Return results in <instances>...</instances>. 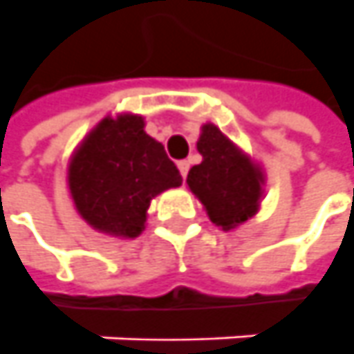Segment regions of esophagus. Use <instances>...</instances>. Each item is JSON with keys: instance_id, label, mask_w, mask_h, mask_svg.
Returning a JSON list of instances; mask_svg holds the SVG:
<instances>
[{"instance_id": "34e87169", "label": "esophagus", "mask_w": 354, "mask_h": 354, "mask_svg": "<svg viewBox=\"0 0 354 354\" xmlns=\"http://www.w3.org/2000/svg\"><path fill=\"white\" fill-rule=\"evenodd\" d=\"M177 167H179V171H181L183 179H185V177H187V173H189V161H187V160L177 161Z\"/></svg>"}]
</instances>
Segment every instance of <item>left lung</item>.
<instances>
[{
    "label": "left lung",
    "mask_w": 354,
    "mask_h": 354,
    "mask_svg": "<svg viewBox=\"0 0 354 354\" xmlns=\"http://www.w3.org/2000/svg\"><path fill=\"white\" fill-rule=\"evenodd\" d=\"M203 161L191 167L187 185L216 226L243 224L257 212L263 173L214 124H205L196 142Z\"/></svg>",
    "instance_id": "1"
}]
</instances>
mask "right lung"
Segmentation results:
<instances>
[{
	"label": "right lung",
	"instance_id": "obj_1",
	"mask_svg": "<svg viewBox=\"0 0 354 354\" xmlns=\"http://www.w3.org/2000/svg\"><path fill=\"white\" fill-rule=\"evenodd\" d=\"M68 183L77 212L111 236L136 238L149 201L179 187L181 173L136 115L101 120L75 151Z\"/></svg>",
	"mask_w": 354,
	"mask_h": 354
}]
</instances>
